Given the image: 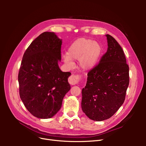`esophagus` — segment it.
<instances>
[{"mask_svg": "<svg viewBox=\"0 0 146 146\" xmlns=\"http://www.w3.org/2000/svg\"><path fill=\"white\" fill-rule=\"evenodd\" d=\"M78 77L76 76H74V75H72L70 76L69 79H68V82L69 84H70L71 85H74L78 82Z\"/></svg>", "mask_w": 146, "mask_h": 146, "instance_id": "34e87169", "label": "esophagus"}]
</instances>
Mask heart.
Here are the masks:
<instances>
[{
    "mask_svg": "<svg viewBox=\"0 0 146 146\" xmlns=\"http://www.w3.org/2000/svg\"><path fill=\"white\" fill-rule=\"evenodd\" d=\"M102 53L100 44L86 38H80L72 43L67 54L63 55L64 62L68 65L73 64V60H78L80 69L88 71L93 69L98 64Z\"/></svg>",
    "mask_w": 146,
    "mask_h": 146,
    "instance_id": "b5f03b06",
    "label": "heart"
}]
</instances>
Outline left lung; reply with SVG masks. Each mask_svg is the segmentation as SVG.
<instances>
[{"label": "left lung", "instance_id": "8db88e82", "mask_svg": "<svg viewBox=\"0 0 146 146\" xmlns=\"http://www.w3.org/2000/svg\"><path fill=\"white\" fill-rule=\"evenodd\" d=\"M108 48L99 64L88 74L82 91V109L91 120L111 117L125 100L129 84V68L124 53L116 40L105 35Z\"/></svg>", "mask_w": 146, "mask_h": 146}]
</instances>
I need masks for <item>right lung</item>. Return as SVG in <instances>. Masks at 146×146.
Instances as JSON below:
<instances>
[{"mask_svg":"<svg viewBox=\"0 0 146 146\" xmlns=\"http://www.w3.org/2000/svg\"><path fill=\"white\" fill-rule=\"evenodd\" d=\"M62 39L54 32L38 36L25 50L18 74L19 95L28 111L39 119L51 118L60 110L70 90L69 72H62Z\"/></svg>","mask_w":146,"mask_h":146,"instance_id":"1","label":"right lung"}]
</instances>
